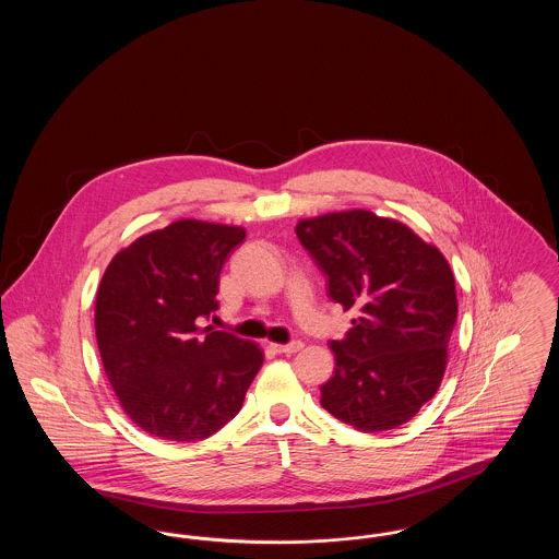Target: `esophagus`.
<instances>
[{"mask_svg":"<svg viewBox=\"0 0 559 559\" xmlns=\"http://www.w3.org/2000/svg\"><path fill=\"white\" fill-rule=\"evenodd\" d=\"M270 347L276 354H295V352H299L304 347V344L301 342H292V344H270Z\"/></svg>","mask_w":559,"mask_h":559,"instance_id":"1","label":"esophagus"}]
</instances>
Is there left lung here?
<instances>
[{"mask_svg": "<svg viewBox=\"0 0 559 559\" xmlns=\"http://www.w3.org/2000/svg\"><path fill=\"white\" fill-rule=\"evenodd\" d=\"M297 239L326 274L329 297L354 310L320 404L358 431L411 421L449 362L456 289L442 251L406 224L367 210L299 219Z\"/></svg>", "mask_w": 559, "mask_h": 559, "instance_id": "left-lung-1", "label": "left lung"}]
</instances>
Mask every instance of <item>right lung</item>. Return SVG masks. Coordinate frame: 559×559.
<instances>
[{
    "label": "right lung",
    "instance_id": "right-lung-1",
    "mask_svg": "<svg viewBox=\"0 0 559 559\" xmlns=\"http://www.w3.org/2000/svg\"><path fill=\"white\" fill-rule=\"evenodd\" d=\"M245 228L178 219L121 249L96 292L94 324L108 383L146 433L192 442L226 426L264 362L233 333L201 329L219 272Z\"/></svg>",
    "mask_w": 559,
    "mask_h": 559
}]
</instances>
